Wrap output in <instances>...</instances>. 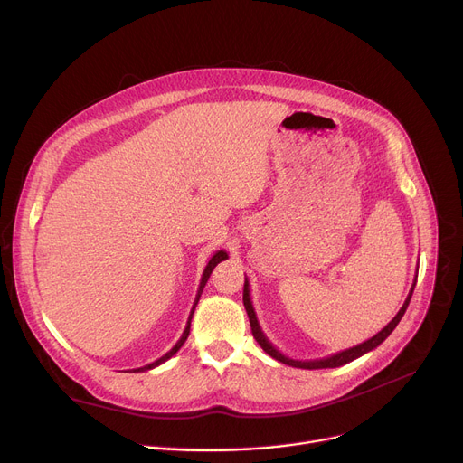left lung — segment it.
<instances>
[{"label":"left lung","mask_w":463,"mask_h":463,"mask_svg":"<svg viewBox=\"0 0 463 463\" xmlns=\"http://www.w3.org/2000/svg\"><path fill=\"white\" fill-rule=\"evenodd\" d=\"M415 284H417V275H415V280H413V286L410 289V295H407V298L403 301L402 308L398 310V314L385 325V327L379 331L375 336H372L370 340L359 344V345H353L349 349H344V351H338L335 353V355H329V357H323V359H310V361H301V359H291V357H286L284 353H280L273 344L269 342V338L265 336V333L261 331L260 327V321H258V316H256V310H254V305H252V298H250V284H249V279H244V289H242V303H244V308H247V314H249V319H250V327H252V335L256 338V342L261 345V349L267 353V355H270L273 359L284 363V364H289L293 368H305V370H319V368H338V366H344L351 361H355L359 357H363L364 353L375 349L379 344L385 342V338L396 329V325L400 323V319L403 317L407 307H410V301H411V295H413V289H415Z\"/></svg>","instance_id":"1"}]
</instances>
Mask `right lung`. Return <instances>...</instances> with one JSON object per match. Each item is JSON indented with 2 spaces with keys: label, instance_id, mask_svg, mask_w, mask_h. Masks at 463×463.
<instances>
[{
  "label": "right lung",
  "instance_id": "right-lung-1",
  "mask_svg": "<svg viewBox=\"0 0 463 463\" xmlns=\"http://www.w3.org/2000/svg\"><path fill=\"white\" fill-rule=\"evenodd\" d=\"M222 260H228V252L226 250H216L214 254H213V258L209 260V263L205 265V269H203V275H202V280H200V286H198V293H196V298H194V305H193V310H190V316H188V321H186V327H184V331H183V335H181V338L177 340V344L166 353V355H162L160 359H156L155 363H151V364H146V366H142V368H134L132 372H146V370H151V368H156L158 364H162V363H166L170 357H174L175 353L181 349V345L184 344V340L188 338V333H190V321H193V316H194V310H196V305H198V301H200V297H202V291H203V288H205V284H207V280H209V277H211V273H213V269L216 267V263H221Z\"/></svg>",
  "mask_w": 463,
  "mask_h": 463
}]
</instances>
